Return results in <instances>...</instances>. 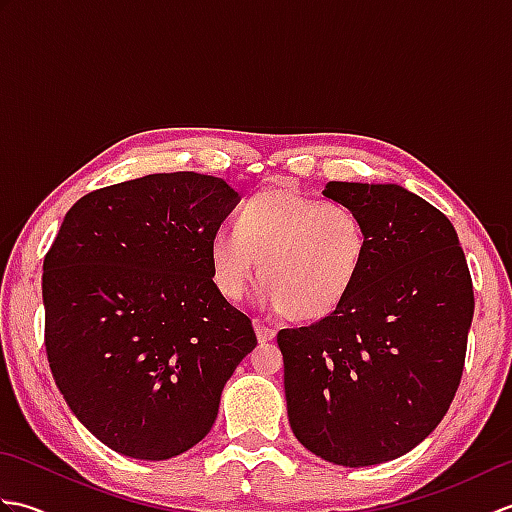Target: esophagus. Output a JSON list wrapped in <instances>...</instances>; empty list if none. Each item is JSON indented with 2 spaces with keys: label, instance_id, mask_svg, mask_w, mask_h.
<instances>
[{
  "label": "esophagus",
  "instance_id": "esophagus-1",
  "mask_svg": "<svg viewBox=\"0 0 512 512\" xmlns=\"http://www.w3.org/2000/svg\"><path fill=\"white\" fill-rule=\"evenodd\" d=\"M253 325H255V334H257V341L259 343H266V341H273L275 339L277 330L273 328V325H266V323H262L259 319H255Z\"/></svg>",
  "mask_w": 512,
  "mask_h": 512
}]
</instances>
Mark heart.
Listing matches in <instances>:
<instances>
[{"instance_id": "b5f03b06", "label": "heart", "mask_w": 512, "mask_h": 512, "mask_svg": "<svg viewBox=\"0 0 512 512\" xmlns=\"http://www.w3.org/2000/svg\"><path fill=\"white\" fill-rule=\"evenodd\" d=\"M367 255L361 213L295 189L255 195L237 224H220L209 242L222 295L239 299L262 273V301L295 319H321L339 308L361 279Z\"/></svg>"}]
</instances>
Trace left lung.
<instances>
[{
    "mask_svg": "<svg viewBox=\"0 0 512 512\" xmlns=\"http://www.w3.org/2000/svg\"><path fill=\"white\" fill-rule=\"evenodd\" d=\"M363 215L369 255L339 308L277 334L297 440L339 466L396 460L438 427L458 391L473 284L449 217L400 184L328 182Z\"/></svg>",
    "mask_w": 512,
    "mask_h": 512,
    "instance_id": "1",
    "label": "left lung"
}]
</instances>
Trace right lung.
I'll return each instance as SVG.
<instances>
[{"instance_id":"1","label":"right lung","mask_w":512,"mask_h":512,"mask_svg":"<svg viewBox=\"0 0 512 512\" xmlns=\"http://www.w3.org/2000/svg\"><path fill=\"white\" fill-rule=\"evenodd\" d=\"M237 202L222 178L151 173L63 217L43 259L48 363L74 416L116 453L158 462L195 447L257 345L209 259Z\"/></svg>"}]
</instances>
